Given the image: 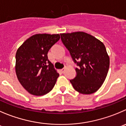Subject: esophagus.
<instances>
[{"mask_svg": "<svg viewBox=\"0 0 126 126\" xmlns=\"http://www.w3.org/2000/svg\"><path fill=\"white\" fill-rule=\"evenodd\" d=\"M61 72L62 73H64V72H65V69H61Z\"/></svg>", "mask_w": 126, "mask_h": 126, "instance_id": "esophagus-1", "label": "esophagus"}]
</instances>
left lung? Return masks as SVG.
I'll use <instances>...</instances> for the list:
<instances>
[{"label":"left lung","instance_id":"1","mask_svg":"<svg viewBox=\"0 0 126 126\" xmlns=\"http://www.w3.org/2000/svg\"><path fill=\"white\" fill-rule=\"evenodd\" d=\"M61 40L79 66L76 77L70 80L74 89L82 94H92L101 87L107 76L110 57L99 39L83 32L61 34Z\"/></svg>","mask_w":126,"mask_h":126}]
</instances>
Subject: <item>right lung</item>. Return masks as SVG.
<instances>
[{
    "label": "right lung",
    "mask_w": 126,
    "mask_h": 126,
    "mask_svg": "<svg viewBox=\"0 0 126 126\" xmlns=\"http://www.w3.org/2000/svg\"><path fill=\"white\" fill-rule=\"evenodd\" d=\"M60 39L59 34H36L26 39L16 51L18 80L30 94L42 96L54 87L59 76L49 61L47 52Z\"/></svg>",
    "instance_id": "obj_1"
}]
</instances>
